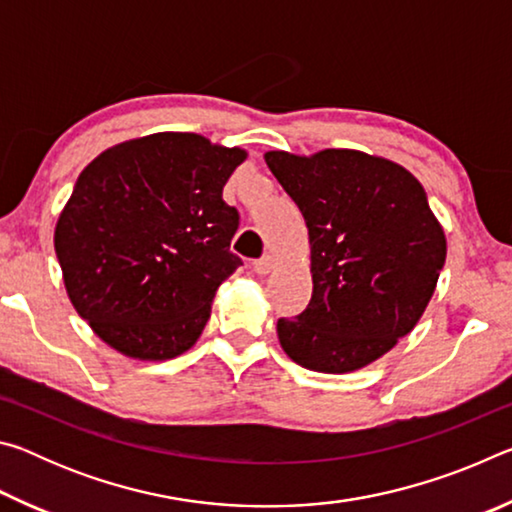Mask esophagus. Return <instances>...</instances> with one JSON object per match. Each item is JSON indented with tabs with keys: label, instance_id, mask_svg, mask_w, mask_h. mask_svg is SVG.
Wrapping results in <instances>:
<instances>
[{
	"label": "esophagus",
	"instance_id": "obj_1",
	"mask_svg": "<svg viewBox=\"0 0 512 512\" xmlns=\"http://www.w3.org/2000/svg\"><path fill=\"white\" fill-rule=\"evenodd\" d=\"M275 268V257L273 255H264L262 259H257L255 262V271L259 275H268Z\"/></svg>",
	"mask_w": 512,
	"mask_h": 512
}]
</instances>
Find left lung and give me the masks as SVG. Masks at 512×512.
<instances>
[{"label": "left lung", "instance_id": "left-lung-1", "mask_svg": "<svg viewBox=\"0 0 512 512\" xmlns=\"http://www.w3.org/2000/svg\"><path fill=\"white\" fill-rule=\"evenodd\" d=\"M264 160L311 246L314 293L296 320H277L282 350L327 375L370 366L418 325L445 266V230L424 187L402 164L357 149Z\"/></svg>", "mask_w": 512, "mask_h": 512}]
</instances>
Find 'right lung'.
<instances>
[{
	"label": "right lung",
	"mask_w": 512,
	"mask_h": 512,
	"mask_svg": "<svg viewBox=\"0 0 512 512\" xmlns=\"http://www.w3.org/2000/svg\"><path fill=\"white\" fill-rule=\"evenodd\" d=\"M248 158L196 133H153L99 153L60 212L54 248L72 305L112 350L167 361L203 334L241 266L223 185Z\"/></svg>",
	"instance_id": "right-lung-1"
}]
</instances>
